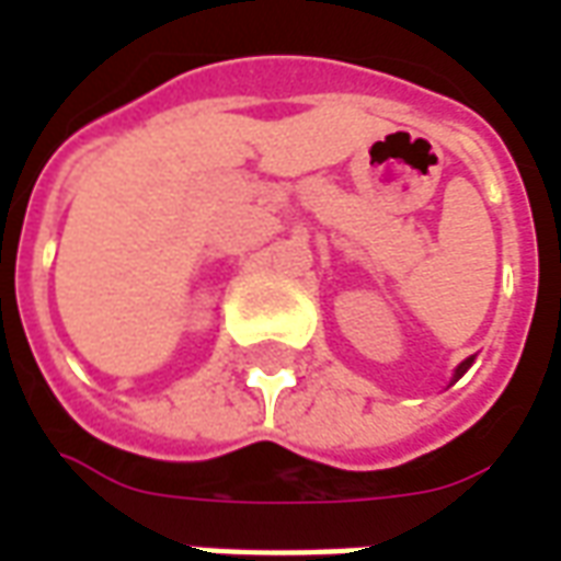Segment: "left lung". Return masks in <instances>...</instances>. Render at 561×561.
<instances>
[{
	"mask_svg": "<svg viewBox=\"0 0 561 561\" xmlns=\"http://www.w3.org/2000/svg\"><path fill=\"white\" fill-rule=\"evenodd\" d=\"M469 366H471V357H469V360H462V364L457 366V376H454V381H457V378L462 376V373H466V369H469Z\"/></svg>",
	"mask_w": 561,
	"mask_h": 561,
	"instance_id": "1",
	"label": "left lung"
}]
</instances>
